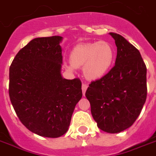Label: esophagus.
I'll return each mask as SVG.
<instances>
[{
	"label": "esophagus",
	"mask_w": 156,
	"mask_h": 156,
	"mask_svg": "<svg viewBox=\"0 0 156 156\" xmlns=\"http://www.w3.org/2000/svg\"><path fill=\"white\" fill-rule=\"evenodd\" d=\"M88 88V85L86 84H82V92H83V95L85 94V92Z\"/></svg>",
	"instance_id": "34e87169"
}]
</instances>
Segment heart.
<instances>
[{
	"instance_id": "obj_1",
	"label": "heart",
	"mask_w": 156,
	"mask_h": 156,
	"mask_svg": "<svg viewBox=\"0 0 156 156\" xmlns=\"http://www.w3.org/2000/svg\"><path fill=\"white\" fill-rule=\"evenodd\" d=\"M115 52L113 45L107 41L79 43L70 52L71 64L65 68L73 72L83 67L84 76L90 80H97L109 72L114 64Z\"/></svg>"
}]
</instances>
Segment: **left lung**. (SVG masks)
<instances>
[{
  "label": "left lung",
  "mask_w": 156,
  "mask_h": 156,
  "mask_svg": "<svg viewBox=\"0 0 156 156\" xmlns=\"http://www.w3.org/2000/svg\"><path fill=\"white\" fill-rule=\"evenodd\" d=\"M117 47L115 66L92 81L85 93L100 129L117 133L137 119L147 99V67L140 52L127 40L110 32Z\"/></svg>",
  "instance_id": "1"
}]
</instances>
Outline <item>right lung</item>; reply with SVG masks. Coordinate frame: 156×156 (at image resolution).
<instances>
[{
	"instance_id": "right-lung-1",
	"label": "right lung",
	"mask_w": 156,
	"mask_h": 156,
	"mask_svg": "<svg viewBox=\"0 0 156 156\" xmlns=\"http://www.w3.org/2000/svg\"><path fill=\"white\" fill-rule=\"evenodd\" d=\"M62 40L58 36L32 40L9 67V94L14 111L27 129L42 137L65 134L82 97L80 79L62 76Z\"/></svg>"
}]
</instances>
